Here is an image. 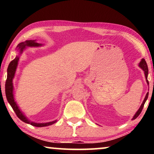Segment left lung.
Returning <instances> with one entry per match:
<instances>
[{"instance_id":"1","label":"left lung","mask_w":154,"mask_h":154,"mask_svg":"<svg viewBox=\"0 0 154 154\" xmlns=\"http://www.w3.org/2000/svg\"><path fill=\"white\" fill-rule=\"evenodd\" d=\"M140 66L143 69V71H144V74H145V77H146V82H147V83L149 84V81H148V80H147V76H148L149 69H148V66H147V64H146V61H145L144 59H142V61H141V62H140ZM148 96H149V92H147L146 95V97H145L144 100V101H143V102H142V105H141L140 108L139 109V110L137 111V112L135 113V115L134 116V117H133V119H132V120H134L135 119H137V118L139 116V115L140 114L141 112H142V109H143V107H144V105L145 104V102H146L147 98H148Z\"/></svg>"}]
</instances>
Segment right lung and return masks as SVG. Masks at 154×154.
<instances>
[{"label":"right lung","instance_id":"obj_1","mask_svg":"<svg viewBox=\"0 0 154 154\" xmlns=\"http://www.w3.org/2000/svg\"><path fill=\"white\" fill-rule=\"evenodd\" d=\"M41 45V44H38V43H35V41H26L23 43H21L18 45L17 47H19V49H20V52L23 51V49L26 46H30V47H34V46H39ZM19 61V57L17 56L13 60L11 61L9 64V66L8 67V75H7V80L5 82V94H6V98L8 101V102L10 103V106H12V108L13 109L14 112H15L17 116L20 119L21 121L26 123H29L31 125L35 126V127H44V126H48L50 125H52L54 123H56L57 121L49 122V123H35L33 122H31L26 119L25 117V116L23 114L22 111H20V109H19V107L17 105L16 102H14V97H13V85H12V79H13L14 73H15L17 66Z\"/></svg>","mask_w":154,"mask_h":154}]
</instances>
